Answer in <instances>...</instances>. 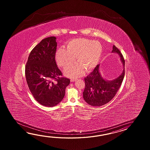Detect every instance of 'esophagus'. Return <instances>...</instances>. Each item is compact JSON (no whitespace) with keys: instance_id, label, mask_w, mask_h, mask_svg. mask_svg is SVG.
<instances>
[{"instance_id":"esophagus-1","label":"esophagus","mask_w":150,"mask_h":150,"mask_svg":"<svg viewBox=\"0 0 150 150\" xmlns=\"http://www.w3.org/2000/svg\"><path fill=\"white\" fill-rule=\"evenodd\" d=\"M76 81V79H71V82H74V81Z\"/></svg>"}]
</instances>
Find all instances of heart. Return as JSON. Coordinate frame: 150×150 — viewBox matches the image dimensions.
<instances>
[{
    "label": "heart",
    "instance_id": "heart-1",
    "mask_svg": "<svg viewBox=\"0 0 150 150\" xmlns=\"http://www.w3.org/2000/svg\"><path fill=\"white\" fill-rule=\"evenodd\" d=\"M103 53V47L99 42L86 38L74 39L67 43V49L59 48L56 58L61 67H66L74 63L76 57L78 63L65 69L67 76L76 78L82 75L83 70L89 72L99 63Z\"/></svg>",
    "mask_w": 150,
    "mask_h": 150
}]
</instances>
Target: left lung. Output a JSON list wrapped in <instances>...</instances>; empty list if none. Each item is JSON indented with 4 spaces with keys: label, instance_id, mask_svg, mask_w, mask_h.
Masks as SVG:
<instances>
[{
    "label": "left lung",
    "instance_id": "8db88e82",
    "mask_svg": "<svg viewBox=\"0 0 150 150\" xmlns=\"http://www.w3.org/2000/svg\"><path fill=\"white\" fill-rule=\"evenodd\" d=\"M112 52L117 53L125 68V61L118 48L113 45ZM97 65L94 70L85 78V87L83 98L88 104L92 106H101L109 102L114 96L121 85L125 74V69L120 76L112 80H105L99 72Z\"/></svg>",
    "mask_w": 150,
    "mask_h": 150
}]
</instances>
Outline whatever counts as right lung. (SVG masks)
<instances>
[{"instance_id":"obj_1","label":"right lung","mask_w":150,"mask_h":150,"mask_svg":"<svg viewBox=\"0 0 150 150\" xmlns=\"http://www.w3.org/2000/svg\"><path fill=\"white\" fill-rule=\"evenodd\" d=\"M56 40L54 36L43 39L30 52L25 67L26 81L32 95L39 103L50 107L63 100L70 83L62 76L56 64Z\"/></svg>"}]
</instances>
